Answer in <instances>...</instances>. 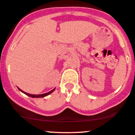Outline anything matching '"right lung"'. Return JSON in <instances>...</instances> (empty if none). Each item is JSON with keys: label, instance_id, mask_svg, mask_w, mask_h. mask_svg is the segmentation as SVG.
<instances>
[{"label": "right lung", "instance_id": "right-lung-1", "mask_svg": "<svg viewBox=\"0 0 135 135\" xmlns=\"http://www.w3.org/2000/svg\"><path fill=\"white\" fill-rule=\"evenodd\" d=\"M19 90L21 92H22L23 93H24V94H26V95L29 96V97H32V98H40V97H46V96L48 95L51 94V93H52V92L54 91L55 90V88L54 89H52V91H50L47 92V93H43V94H40V95H34V94H30V93H26V92H24V91H22V89H20V88H18Z\"/></svg>", "mask_w": 135, "mask_h": 135}]
</instances>
